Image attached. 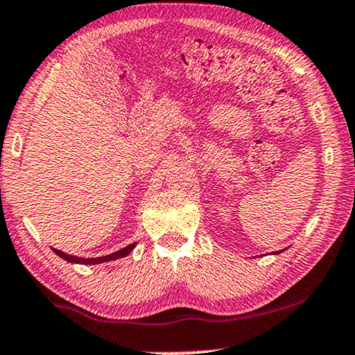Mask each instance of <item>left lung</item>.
Listing matches in <instances>:
<instances>
[{
    "mask_svg": "<svg viewBox=\"0 0 355 355\" xmlns=\"http://www.w3.org/2000/svg\"><path fill=\"white\" fill-rule=\"evenodd\" d=\"M279 252H283V251H277V252H273V254H279Z\"/></svg>",
    "mask_w": 355,
    "mask_h": 355,
    "instance_id": "obj_1",
    "label": "left lung"
}]
</instances>
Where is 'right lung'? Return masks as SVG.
<instances>
[{"mask_svg":"<svg viewBox=\"0 0 355 355\" xmlns=\"http://www.w3.org/2000/svg\"><path fill=\"white\" fill-rule=\"evenodd\" d=\"M136 245L137 243H131V245H128L126 248L118 250L115 252H112V254L101 256V257H78V256L66 254V252L60 251V250H53V252H55L56 256H60L61 259H64V261L71 262V263H83V266H96V263L110 262V261H116V259H120V257H126L129 252H131L134 248H136Z\"/></svg>","mask_w":355,"mask_h":355,"instance_id":"right-lung-1","label":"right lung"}]
</instances>
